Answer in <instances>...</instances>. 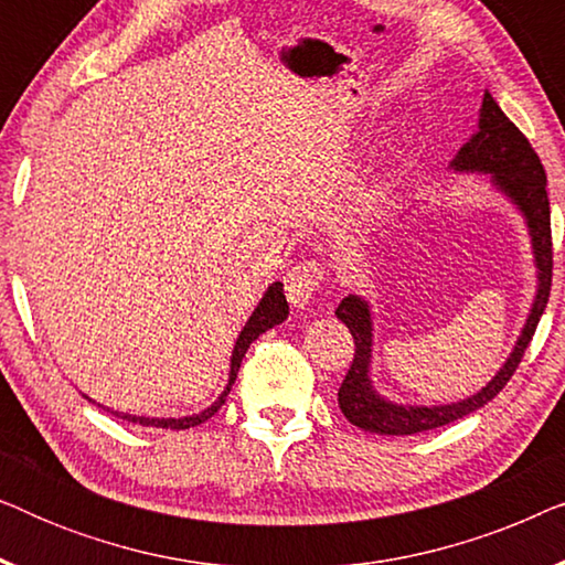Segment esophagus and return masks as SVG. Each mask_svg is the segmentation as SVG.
Here are the masks:
<instances>
[{
    "mask_svg": "<svg viewBox=\"0 0 565 565\" xmlns=\"http://www.w3.org/2000/svg\"><path fill=\"white\" fill-rule=\"evenodd\" d=\"M323 280H327V267L319 259L296 262L285 273V296H288L292 306L303 308L316 296V290L321 288Z\"/></svg>",
    "mask_w": 565,
    "mask_h": 565,
    "instance_id": "esophagus-1",
    "label": "esophagus"
}]
</instances>
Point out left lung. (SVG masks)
Segmentation results:
<instances>
[{"instance_id": "8db88e82", "label": "left lung", "mask_w": 565, "mask_h": 565, "mask_svg": "<svg viewBox=\"0 0 565 565\" xmlns=\"http://www.w3.org/2000/svg\"><path fill=\"white\" fill-rule=\"evenodd\" d=\"M455 169L460 172H491L493 182L499 190H504L509 198L520 205V211L527 218L532 234V249H535V262L540 269V288L537 298L532 303V313L524 327L520 342H516L512 358L507 365L499 370V375L486 385L481 393L473 398L460 401L452 406H396L391 401H383L373 391L367 377L370 365V344H373V329H370V311L365 300L358 296L344 298L337 308V319L347 323L350 334L354 337V358L347 370L342 388H339V408L350 419L354 427L375 431V435H416V431H427L445 424L458 422L462 416L473 414L476 408L489 404L499 391L512 381V375L520 367L535 329L543 316L547 298H551L553 285V234H551V200H547V177L543 161L532 149L527 136L514 126L512 120L501 113L489 92L483 95L481 120H478V134L458 151L452 161Z\"/></svg>"}]
</instances>
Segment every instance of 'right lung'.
Wrapping results in <instances>:
<instances>
[{
	"instance_id": "1",
	"label": "right lung",
	"mask_w": 565,
	"mask_h": 565,
	"mask_svg": "<svg viewBox=\"0 0 565 565\" xmlns=\"http://www.w3.org/2000/svg\"><path fill=\"white\" fill-rule=\"evenodd\" d=\"M285 316H288V300H285L282 282H275V285H269V290L265 292V298H262L257 311L252 313V319L246 321L244 331L236 339L234 358H231V377H228L226 391H223L221 398L215 401L211 408H205V412H200L195 416H184V419H149V416H134V414H118V412H113V414L122 416V419L130 422V424H141V427H157V429H190V427H198V424L207 422L223 404H226V396H228L231 385H234V381H236V373H238V367H242V360H244L246 350H249V344L259 334H265L267 329H273L275 323L285 321Z\"/></svg>"
}]
</instances>
